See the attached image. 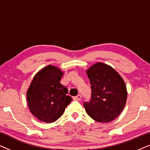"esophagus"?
Returning <instances> with one entry per match:
<instances>
[{
    "instance_id": "obj_1",
    "label": "esophagus",
    "mask_w": 150,
    "mask_h": 150,
    "mask_svg": "<svg viewBox=\"0 0 150 150\" xmlns=\"http://www.w3.org/2000/svg\"><path fill=\"white\" fill-rule=\"evenodd\" d=\"M82 98V96L81 95V94H79V95H77L76 96H75V97H74V100H81Z\"/></svg>"
}]
</instances>
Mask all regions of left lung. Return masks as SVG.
<instances>
[{"instance_id":"1","label":"left lung","mask_w":150,"mask_h":150,"mask_svg":"<svg viewBox=\"0 0 150 150\" xmlns=\"http://www.w3.org/2000/svg\"><path fill=\"white\" fill-rule=\"evenodd\" d=\"M91 88V99L84 102L86 112L98 122H109L120 115L127 100L124 80L109 65L98 63L87 71Z\"/></svg>"}]
</instances>
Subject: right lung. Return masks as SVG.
<instances>
[{
    "instance_id": "add662e5",
    "label": "right lung",
    "mask_w": 150,
    "mask_h": 150,
    "mask_svg": "<svg viewBox=\"0 0 150 150\" xmlns=\"http://www.w3.org/2000/svg\"><path fill=\"white\" fill-rule=\"evenodd\" d=\"M63 72L48 65L35 76L27 93V101L32 114L46 123L57 121L62 115L72 98L68 89L60 83Z\"/></svg>"
}]
</instances>
